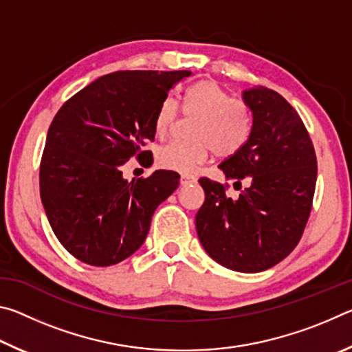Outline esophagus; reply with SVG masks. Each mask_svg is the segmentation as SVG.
<instances>
[{
	"instance_id": "obj_1",
	"label": "esophagus",
	"mask_w": 352,
	"mask_h": 352,
	"mask_svg": "<svg viewBox=\"0 0 352 352\" xmlns=\"http://www.w3.org/2000/svg\"><path fill=\"white\" fill-rule=\"evenodd\" d=\"M197 180H195L194 177H186V175H183L182 178H180V184L182 186H188V184H192V183H195Z\"/></svg>"
}]
</instances>
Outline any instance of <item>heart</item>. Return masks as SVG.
I'll return each mask as SVG.
<instances>
[{"label": "heart", "instance_id": "heart-1", "mask_svg": "<svg viewBox=\"0 0 352 352\" xmlns=\"http://www.w3.org/2000/svg\"><path fill=\"white\" fill-rule=\"evenodd\" d=\"M194 118L190 141H174L157 153V163L163 169L192 175L205 164L212 152L230 157L245 144L252 132V113L241 99L230 98L217 82L199 80L184 91L180 109L174 98H166L155 115V132L168 135L180 116Z\"/></svg>", "mask_w": 352, "mask_h": 352}]
</instances>
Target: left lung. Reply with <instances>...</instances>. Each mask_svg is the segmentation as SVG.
<instances>
[{"mask_svg": "<svg viewBox=\"0 0 352 352\" xmlns=\"http://www.w3.org/2000/svg\"><path fill=\"white\" fill-rule=\"evenodd\" d=\"M252 113L245 144L219 169L250 186L230 197L228 183L201 177L205 201L195 228L206 253L230 270L256 273L292 253L311 216L317 183V155L296 110L281 94L254 85L243 91Z\"/></svg>", "mask_w": 352, "mask_h": 352, "instance_id": "left-lung-1", "label": "left lung"}]
</instances>
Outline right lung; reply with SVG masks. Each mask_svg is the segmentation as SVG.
<instances>
[{"label":"right lung","mask_w":352,"mask_h":352,"mask_svg":"<svg viewBox=\"0 0 352 352\" xmlns=\"http://www.w3.org/2000/svg\"><path fill=\"white\" fill-rule=\"evenodd\" d=\"M190 71H115L65 102L52 119L40 162V197L58 242L76 259L110 267L138 250L157 206L180 175L157 170L122 178L129 160L151 164L155 115Z\"/></svg>","instance_id":"1"}]
</instances>
